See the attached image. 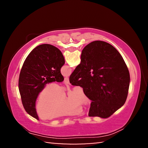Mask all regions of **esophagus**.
Returning a JSON list of instances; mask_svg holds the SVG:
<instances>
[{"instance_id": "esophagus-1", "label": "esophagus", "mask_w": 148, "mask_h": 148, "mask_svg": "<svg viewBox=\"0 0 148 148\" xmlns=\"http://www.w3.org/2000/svg\"><path fill=\"white\" fill-rule=\"evenodd\" d=\"M64 82L66 84H70V83H69V77H65L64 78Z\"/></svg>"}]
</instances>
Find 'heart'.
Instances as JSON below:
<instances>
[{
  "mask_svg": "<svg viewBox=\"0 0 148 148\" xmlns=\"http://www.w3.org/2000/svg\"><path fill=\"white\" fill-rule=\"evenodd\" d=\"M89 104V99L82 88L76 87L70 91L68 98L58 85L48 84L41 90L36 104V112L40 117L52 119L72 116L80 112L79 106Z\"/></svg>",
  "mask_w": 148,
  "mask_h": 148,
  "instance_id": "b5f03b06",
  "label": "heart"
}]
</instances>
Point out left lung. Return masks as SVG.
<instances>
[{"mask_svg": "<svg viewBox=\"0 0 148 148\" xmlns=\"http://www.w3.org/2000/svg\"><path fill=\"white\" fill-rule=\"evenodd\" d=\"M64 62L61 51L50 44L35 47L25 61L19 74V91L25 110L34 118L39 119L35 104L41 90L46 84L64 80L61 69Z\"/></svg>", "mask_w": 148, "mask_h": 148, "instance_id": "1", "label": "left lung"}]
</instances>
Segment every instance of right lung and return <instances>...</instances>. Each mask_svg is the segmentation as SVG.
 Masks as SVG:
<instances>
[{"instance_id": "obj_1", "label": "right lung", "mask_w": 148, "mask_h": 148, "mask_svg": "<svg viewBox=\"0 0 148 148\" xmlns=\"http://www.w3.org/2000/svg\"><path fill=\"white\" fill-rule=\"evenodd\" d=\"M92 101L89 117L107 118L126 101L130 85L128 68L119 51L107 42L94 41L84 47L81 62L69 78Z\"/></svg>"}]
</instances>
